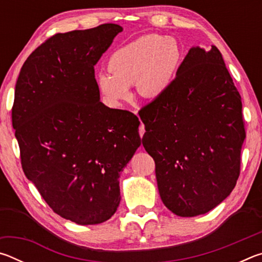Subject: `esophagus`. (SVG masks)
Instances as JSON below:
<instances>
[{"label": "esophagus", "mask_w": 262, "mask_h": 262, "mask_svg": "<svg viewBox=\"0 0 262 262\" xmlns=\"http://www.w3.org/2000/svg\"><path fill=\"white\" fill-rule=\"evenodd\" d=\"M135 114H137L136 111H135ZM144 132H145V129H144V125H143V123H141L140 127H139V133H140V136H141V137H143V135H144Z\"/></svg>", "instance_id": "esophagus-1"}]
</instances>
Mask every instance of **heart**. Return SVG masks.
Masks as SVG:
<instances>
[{
  "instance_id": "1",
  "label": "heart",
  "mask_w": 262,
  "mask_h": 262,
  "mask_svg": "<svg viewBox=\"0 0 262 262\" xmlns=\"http://www.w3.org/2000/svg\"><path fill=\"white\" fill-rule=\"evenodd\" d=\"M180 62L178 43L171 38L145 34L115 51L97 83L106 99L119 104L130 97V85L147 98L163 95L173 82Z\"/></svg>"
}]
</instances>
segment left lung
<instances>
[{
    "instance_id": "left-lung-1",
    "label": "left lung",
    "mask_w": 262,
    "mask_h": 262,
    "mask_svg": "<svg viewBox=\"0 0 262 262\" xmlns=\"http://www.w3.org/2000/svg\"><path fill=\"white\" fill-rule=\"evenodd\" d=\"M159 195L180 217L206 214L241 173L246 137L242 97L216 46L192 47L170 88L139 112Z\"/></svg>"
}]
</instances>
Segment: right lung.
<instances>
[{
	"mask_svg": "<svg viewBox=\"0 0 262 262\" xmlns=\"http://www.w3.org/2000/svg\"><path fill=\"white\" fill-rule=\"evenodd\" d=\"M122 28L56 33L20 69L12 127L21 167L55 214L99 224L120 203V172L141 145L139 118L100 99L95 64Z\"/></svg>",
	"mask_w": 262,
	"mask_h": 262,
	"instance_id": "obj_1",
	"label": "right lung"
}]
</instances>
